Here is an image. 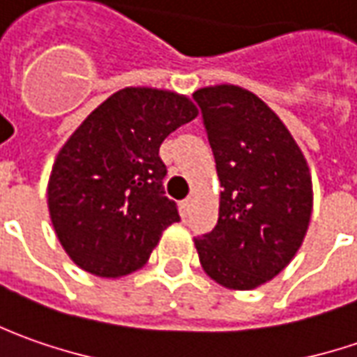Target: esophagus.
Instances as JSON below:
<instances>
[{
	"mask_svg": "<svg viewBox=\"0 0 357 357\" xmlns=\"http://www.w3.org/2000/svg\"><path fill=\"white\" fill-rule=\"evenodd\" d=\"M193 203H195V197H193V195H190V197H185V199L181 202V209H183L185 213H190L191 207H193Z\"/></svg>",
	"mask_w": 357,
	"mask_h": 357,
	"instance_id": "esophagus-1",
	"label": "esophagus"
}]
</instances>
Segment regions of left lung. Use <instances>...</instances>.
I'll use <instances>...</instances> for the list:
<instances>
[{
	"label": "left lung",
	"instance_id": "1",
	"mask_svg": "<svg viewBox=\"0 0 357 357\" xmlns=\"http://www.w3.org/2000/svg\"><path fill=\"white\" fill-rule=\"evenodd\" d=\"M221 183L215 229L195 239L207 277L252 290L294 259L312 215V176L284 122L235 84L193 93Z\"/></svg>",
	"mask_w": 357,
	"mask_h": 357
}]
</instances>
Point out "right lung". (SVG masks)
<instances>
[{"label":"right lung","instance_id":"1","mask_svg":"<svg viewBox=\"0 0 357 357\" xmlns=\"http://www.w3.org/2000/svg\"><path fill=\"white\" fill-rule=\"evenodd\" d=\"M197 116L185 94L126 86L82 120L59 150L47 185L51 223L70 261L102 278L146 264L179 221L164 195L160 146Z\"/></svg>","mask_w":357,"mask_h":357}]
</instances>
